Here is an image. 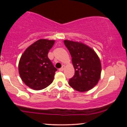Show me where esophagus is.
I'll return each instance as SVG.
<instances>
[{
    "label": "esophagus",
    "mask_w": 127,
    "mask_h": 127,
    "mask_svg": "<svg viewBox=\"0 0 127 127\" xmlns=\"http://www.w3.org/2000/svg\"><path fill=\"white\" fill-rule=\"evenodd\" d=\"M64 68V65H63V66L62 67H61L60 68L59 70H60V71H61V72H62V71H63Z\"/></svg>",
    "instance_id": "34e87169"
}]
</instances>
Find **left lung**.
<instances>
[{
  "mask_svg": "<svg viewBox=\"0 0 127 127\" xmlns=\"http://www.w3.org/2000/svg\"><path fill=\"white\" fill-rule=\"evenodd\" d=\"M65 46L72 57L75 75L68 84L79 92L89 91L97 85L100 78L101 62L93 49L81 42L65 40Z\"/></svg>",
  "mask_w": 127,
  "mask_h": 127,
  "instance_id": "left-lung-1",
  "label": "left lung"
}]
</instances>
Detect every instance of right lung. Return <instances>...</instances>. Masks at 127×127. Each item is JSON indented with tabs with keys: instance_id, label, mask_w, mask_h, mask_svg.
Returning a JSON list of instances; mask_svg holds the SVG:
<instances>
[{
	"instance_id": "add662e5",
	"label": "right lung",
	"mask_w": 127,
	"mask_h": 127,
	"mask_svg": "<svg viewBox=\"0 0 127 127\" xmlns=\"http://www.w3.org/2000/svg\"><path fill=\"white\" fill-rule=\"evenodd\" d=\"M55 40L39 39L26 49L18 64L19 73L26 85L40 90L52 82L57 70L48 57Z\"/></svg>"
}]
</instances>
